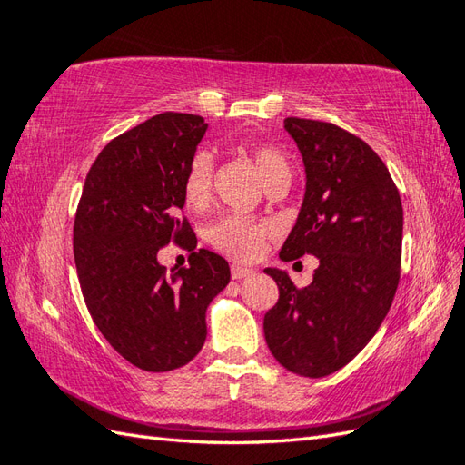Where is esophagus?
<instances>
[{
  "mask_svg": "<svg viewBox=\"0 0 465 465\" xmlns=\"http://www.w3.org/2000/svg\"><path fill=\"white\" fill-rule=\"evenodd\" d=\"M254 273V270H250V267H244V265H238V263H232L231 265V275L232 279H244L248 275Z\"/></svg>",
  "mask_w": 465,
  "mask_h": 465,
  "instance_id": "34e87169",
  "label": "esophagus"
}]
</instances>
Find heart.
<instances>
[{
  "instance_id": "1",
  "label": "heart",
  "mask_w": 465,
  "mask_h": 465,
  "mask_svg": "<svg viewBox=\"0 0 465 465\" xmlns=\"http://www.w3.org/2000/svg\"><path fill=\"white\" fill-rule=\"evenodd\" d=\"M244 153L254 163L260 178L263 180L265 188H270L279 182H291V164L287 154L272 145H242ZM213 173L215 163L213 154L207 151H198L188 164L184 176V200L188 207L202 211L209 205L211 195H213ZM273 227L265 221H256L244 215H229L213 224L209 231V241L219 250L227 254L242 260L256 258L265 238L272 234Z\"/></svg>"
}]
</instances>
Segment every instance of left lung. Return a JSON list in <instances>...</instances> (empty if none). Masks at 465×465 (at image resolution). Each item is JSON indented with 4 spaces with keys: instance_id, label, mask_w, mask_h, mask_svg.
<instances>
[{
    "instance_id": "left-lung-1",
    "label": "left lung",
    "mask_w": 465,
    "mask_h": 465,
    "mask_svg": "<svg viewBox=\"0 0 465 465\" xmlns=\"http://www.w3.org/2000/svg\"><path fill=\"white\" fill-rule=\"evenodd\" d=\"M304 163L297 223L283 262L318 258L311 285L267 267L279 301L263 318L267 347L294 374L322 378L343 369L384 322L400 281L403 207L386 164L357 135L328 122L287 118Z\"/></svg>"
}]
</instances>
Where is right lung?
I'll return each instance as SVG.
<instances>
[{
  "instance_id": "right-lung-1",
  "label": "right lung",
  "mask_w": 465,
  "mask_h": 465,
  "mask_svg": "<svg viewBox=\"0 0 465 465\" xmlns=\"http://www.w3.org/2000/svg\"><path fill=\"white\" fill-rule=\"evenodd\" d=\"M207 124L164 112L118 135L87 174L74 227L79 285L96 328L134 367L166 372L200 353L205 312L229 285L224 258L200 248L171 275L159 263L174 241L198 246L184 207V176Z\"/></svg>"
}]
</instances>
